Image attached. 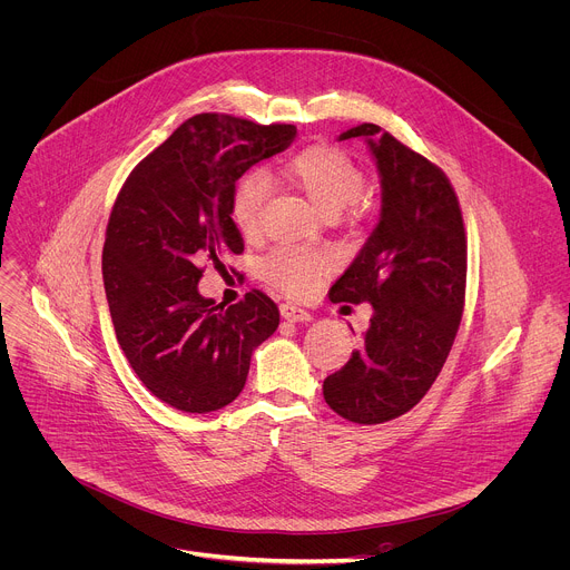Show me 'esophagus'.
Returning <instances> with one entry per match:
<instances>
[{
    "label": "esophagus",
    "mask_w": 570,
    "mask_h": 570,
    "mask_svg": "<svg viewBox=\"0 0 570 570\" xmlns=\"http://www.w3.org/2000/svg\"><path fill=\"white\" fill-rule=\"evenodd\" d=\"M279 313H282V317L288 320V322H308V320H313V315H311L306 308H302V306H297V304H291V302H284V304L279 306Z\"/></svg>",
    "instance_id": "obj_1"
}]
</instances>
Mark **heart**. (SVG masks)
Returning <instances> with one entry per match:
<instances>
[{"instance_id":"heart-1","label":"heart","mask_w":570,"mask_h":570,"mask_svg":"<svg viewBox=\"0 0 570 570\" xmlns=\"http://www.w3.org/2000/svg\"><path fill=\"white\" fill-rule=\"evenodd\" d=\"M282 173L297 184L311 204L324 215H337L353 204L364 186L360 166L340 148L315 144L291 155ZM266 179L257 170L244 173L230 193V219L246 237L259 228ZM333 257L326 250L304 246H277L259 262V277L288 295H306L317 279L328 273Z\"/></svg>"}]
</instances>
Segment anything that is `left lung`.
<instances>
[{
  "instance_id": "left-lung-1",
  "label": "left lung",
  "mask_w": 570,
  "mask_h": 570,
  "mask_svg": "<svg viewBox=\"0 0 570 570\" xmlns=\"http://www.w3.org/2000/svg\"><path fill=\"white\" fill-rule=\"evenodd\" d=\"M366 137L382 175V215L331 302H368L360 351L324 380L326 404L348 422L384 424L409 413L438 380L466 299V230L446 173L377 124Z\"/></svg>"
}]
</instances>
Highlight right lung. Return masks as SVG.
Masks as SVG:
<instances>
[{
  "instance_id": "1",
  "label": "right lung",
  "mask_w": 570,
  "mask_h": 570,
  "mask_svg": "<svg viewBox=\"0 0 570 570\" xmlns=\"http://www.w3.org/2000/svg\"><path fill=\"white\" fill-rule=\"evenodd\" d=\"M293 124L202 112L126 177L112 204L101 273L117 342L141 384L184 413H210L244 389L253 351L279 326L253 288L224 308L197 291L204 264L224 266L244 239L230 219L235 181L282 153Z\"/></svg>"
}]
</instances>
